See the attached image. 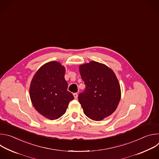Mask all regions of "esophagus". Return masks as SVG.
<instances>
[{
  "label": "esophagus",
  "instance_id": "obj_1",
  "mask_svg": "<svg viewBox=\"0 0 159 159\" xmlns=\"http://www.w3.org/2000/svg\"><path fill=\"white\" fill-rule=\"evenodd\" d=\"M74 97L75 99H77V98H78V94H77V93H74Z\"/></svg>",
  "mask_w": 159,
  "mask_h": 159
}]
</instances>
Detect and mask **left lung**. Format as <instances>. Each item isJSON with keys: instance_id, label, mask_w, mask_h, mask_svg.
<instances>
[{"instance_id": "8db88e82", "label": "left lung", "mask_w": 159, "mask_h": 159, "mask_svg": "<svg viewBox=\"0 0 159 159\" xmlns=\"http://www.w3.org/2000/svg\"><path fill=\"white\" fill-rule=\"evenodd\" d=\"M79 72L85 84L84 92L78 97L84 114L94 121H101L111 115L121 96L114 71L104 63L91 61L80 65Z\"/></svg>"}]
</instances>
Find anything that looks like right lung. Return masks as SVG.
<instances>
[{
  "label": "right lung",
  "mask_w": 159,
  "mask_h": 159,
  "mask_svg": "<svg viewBox=\"0 0 159 159\" xmlns=\"http://www.w3.org/2000/svg\"><path fill=\"white\" fill-rule=\"evenodd\" d=\"M65 67L51 61L43 65L34 75L30 87V96L35 109L44 118L57 120L63 115L72 94L67 90Z\"/></svg>",
  "instance_id": "right-lung-1"
}]
</instances>
